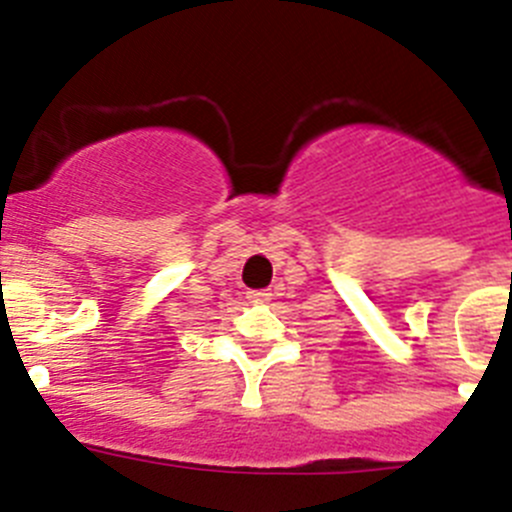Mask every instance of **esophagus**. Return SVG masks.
<instances>
[{
    "mask_svg": "<svg viewBox=\"0 0 512 512\" xmlns=\"http://www.w3.org/2000/svg\"><path fill=\"white\" fill-rule=\"evenodd\" d=\"M246 296H248V299H251V301H256V304H261V301H269V299H271L269 289H251Z\"/></svg>",
    "mask_w": 512,
    "mask_h": 512,
    "instance_id": "34e87169",
    "label": "esophagus"
}]
</instances>
